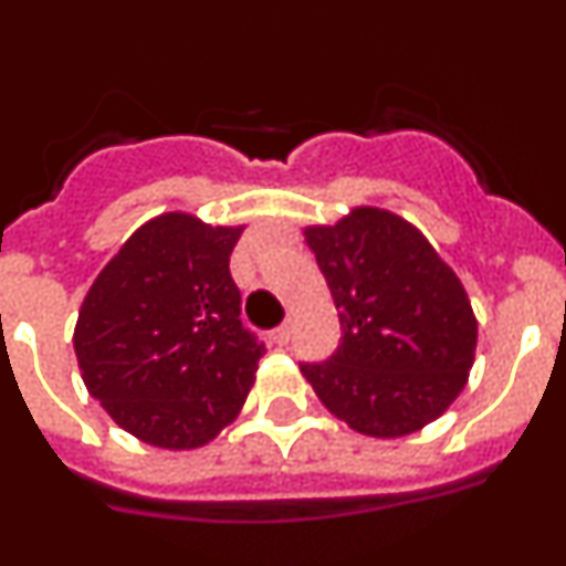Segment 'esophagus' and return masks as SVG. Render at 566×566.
<instances>
[{
    "mask_svg": "<svg viewBox=\"0 0 566 566\" xmlns=\"http://www.w3.org/2000/svg\"><path fill=\"white\" fill-rule=\"evenodd\" d=\"M271 339L276 342V345H287V342H290V323H282L279 328H273Z\"/></svg>",
    "mask_w": 566,
    "mask_h": 566,
    "instance_id": "esophagus-1",
    "label": "esophagus"
}]
</instances>
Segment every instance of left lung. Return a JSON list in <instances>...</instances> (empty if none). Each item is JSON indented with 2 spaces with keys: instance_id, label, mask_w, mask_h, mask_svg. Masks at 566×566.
<instances>
[{
  "instance_id": "obj_1",
  "label": "left lung",
  "mask_w": 566,
  "mask_h": 566,
  "mask_svg": "<svg viewBox=\"0 0 566 566\" xmlns=\"http://www.w3.org/2000/svg\"><path fill=\"white\" fill-rule=\"evenodd\" d=\"M304 235L342 325L325 361L301 364L319 402L373 438L436 421L465 386L476 350L458 273L413 224L380 208H356Z\"/></svg>"
}]
</instances>
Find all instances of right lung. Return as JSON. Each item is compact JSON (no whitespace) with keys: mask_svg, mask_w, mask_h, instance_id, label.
Listing matches in <instances>:
<instances>
[{"mask_svg":"<svg viewBox=\"0 0 566 566\" xmlns=\"http://www.w3.org/2000/svg\"><path fill=\"white\" fill-rule=\"evenodd\" d=\"M243 227L164 213L90 287L73 331L87 391L125 432L197 449L238 416L265 345L243 328L230 254Z\"/></svg>","mask_w":566,"mask_h":566,"instance_id":"add662e5","label":"right lung"}]
</instances>
